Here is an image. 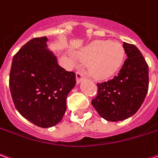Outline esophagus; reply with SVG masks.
Returning a JSON list of instances; mask_svg holds the SVG:
<instances>
[{"label":"esophagus","instance_id":"1","mask_svg":"<svg viewBox=\"0 0 158 158\" xmlns=\"http://www.w3.org/2000/svg\"><path fill=\"white\" fill-rule=\"evenodd\" d=\"M84 79H85V74L82 72H79H79L76 73V80H77L78 84L80 83Z\"/></svg>","mask_w":158,"mask_h":158}]
</instances>
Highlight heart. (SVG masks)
<instances>
[{
    "mask_svg": "<svg viewBox=\"0 0 158 158\" xmlns=\"http://www.w3.org/2000/svg\"><path fill=\"white\" fill-rule=\"evenodd\" d=\"M84 62H88V72L96 79H106L116 73L123 64L125 50L118 42L94 41L78 53Z\"/></svg>",
    "mask_w": 158,
    "mask_h": 158,
    "instance_id": "heart-1",
    "label": "heart"
}]
</instances>
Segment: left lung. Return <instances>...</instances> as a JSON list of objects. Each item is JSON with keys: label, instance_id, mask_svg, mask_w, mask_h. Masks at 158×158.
Returning <instances> with one entry per match:
<instances>
[{"label": "left lung", "instance_id": "8db88e82", "mask_svg": "<svg viewBox=\"0 0 158 158\" xmlns=\"http://www.w3.org/2000/svg\"><path fill=\"white\" fill-rule=\"evenodd\" d=\"M128 58L117 76L98 83V94L92 101L103 119L118 122L138 111L149 89V66L137 47L123 43Z\"/></svg>", "mask_w": 158, "mask_h": 158}]
</instances>
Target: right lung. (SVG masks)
I'll return each instance as SVG.
<instances>
[{
  "label": "right lung",
  "mask_w": 158,
  "mask_h": 158,
  "mask_svg": "<svg viewBox=\"0 0 158 158\" xmlns=\"http://www.w3.org/2000/svg\"><path fill=\"white\" fill-rule=\"evenodd\" d=\"M46 36L33 38L12 60L9 88L20 114L40 128H51L62 120L66 98L76 84V75L58 65L47 48Z\"/></svg>",
  "instance_id": "obj_1"
}]
</instances>
